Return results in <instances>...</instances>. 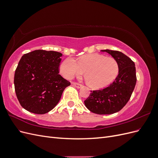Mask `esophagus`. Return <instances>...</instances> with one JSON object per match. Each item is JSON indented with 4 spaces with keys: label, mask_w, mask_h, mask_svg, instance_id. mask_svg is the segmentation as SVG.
Listing matches in <instances>:
<instances>
[{
    "label": "esophagus",
    "mask_w": 158,
    "mask_h": 158,
    "mask_svg": "<svg viewBox=\"0 0 158 158\" xmlns=\"http://www.w3.org/2000/svg\"><path fill=\"white\" fill-rule=\"evenodd\" d=\"M72 84H73V86H74V87H76V88H80L82 86V85L80 84H78V83H74V82H73V83H72Z\"/></svg>",
    "instance_id": "1"
}]
</instances>
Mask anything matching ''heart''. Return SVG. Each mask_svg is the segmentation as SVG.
I'll list each match as a JSON object with an SVG mask.
<instances>
[{
    "label": "heart",
    "instance_id": "b5f03b06",
    "mask_svg": "<svg viewBox=\"0 0 158 158\" xmlns=\"http://www.w3.org/2000/svg\"><path fill=\"white\" fill-rule=\"evenodd\" d=\"M60 71L64 77L69 80L84 72L85 79L89 86L101 88L116 78L118 65L112 57L90 54L82 56L78 62L71 57L66 59L60 65Z\"/></svg>",
    "mask_w": 158,
    "mask_h": 158
}]
</instances>
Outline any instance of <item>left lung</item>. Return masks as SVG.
<instances>
[{
	"label": "left lung",
	"instance_id": "left-lung-1",
	"mask_svg": "<svg viewBox=\"0 0 158 158\" xmlns=\"http://www.w3.org/2000/svg\"><path fill=\"white\" fill-rule=\"evenodd\" d=\"M111 55L118 65V74L114 82L103 89L91 91L84 104L91 112L110 114L122 109L130 99L136 83L135 63L123 52L102 50Z\"/></svg>",
	"mask_w": 158,
	"mask_h": 158
}]
</instances>
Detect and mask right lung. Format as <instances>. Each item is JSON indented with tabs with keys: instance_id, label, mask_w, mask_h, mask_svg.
Returning <instances> with one entry per match:
<instances>
[{
	"instance_id": "right-lung-1",
	"label": "right lung",
	"mask_w": 158,
	"mask_h": 158,
	"mask_svg": "<svg viewBox=\"0 0 158 158\" xmlns=\"http://www.w3.org/2000/svg\"><path fill=\"white\" fill-rule=\"evenodd\" d=\"M62 53L35 50L24 54L14 74V88L23 108L35 114H45L60 101L70 85L59 74Z\"/></svg>"
}]
</instances>
